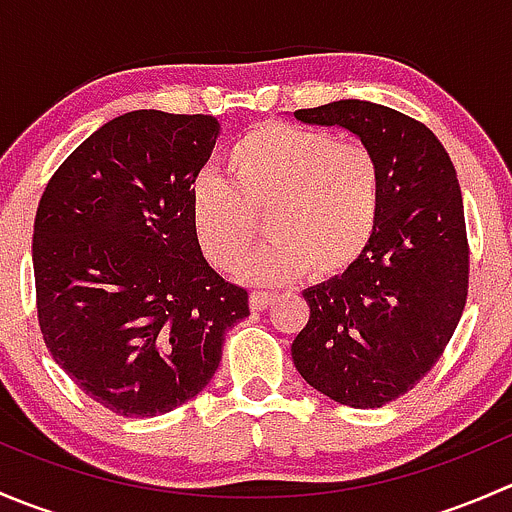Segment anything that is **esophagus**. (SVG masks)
Masks as SVG:
<instances>
[{"label": "esophagus", "mask_w": 512, "mask_h": 512, "mask_svg": "<svg viewBox=\"0 0 512 512\" xmlns=\"http://www.w3.org/2000/svg\"><path fill=\"white\" fill-rule=\"evenodd\" d=\"M272 299H275V294H272V292H252L250 294V307L252 309H265V307H270Z\"/></svg>", "instance_id": "34e87169"}]
</instances>
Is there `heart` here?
Returning <instances> with one entry per match:
<instances>
[{
  "mask_svg": "<svg viewBox=\"0 0 512 512\" xmlns=\"http://www.w3.org/2000/svg\"><path fill=\"white\" fill-rule=\"evenodd\" d=\"M225 173L198 175L190 188L195 240L218 270H235L257 237L270 242L242 267L255 282H287L312 267L349 270L374 240L381 168L359 141L292 123H262L225 153Z\"/></svg>",
  "mask_w": 512,
  "mask_h": 512,
  "instance_id": "b5f03b06",
  "label": "heart"
}]
</instances>
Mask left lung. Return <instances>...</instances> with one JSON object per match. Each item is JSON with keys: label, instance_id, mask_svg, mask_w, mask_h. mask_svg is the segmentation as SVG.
I'll list each match as a JSON object with an SVG mask.
<instances>
[{"label": "left lung", "instance_id": "1", "mask_svg": "<svg viewBox=\"0 0 512 512\" xmlns=\"http://www.w3.org/2000/svg\"><path fill=\"white\" fill-rule=\"evenodd\" d=\"M294 118L347 128L379 160L374 240L342 275L304 289L309 322L292 342L309 386L352 409H379L431 371L466 307L461 185L441 141L394 108L347 98Z\"/></svg>", "mask_w": 512, "mask_h": 512}]
</instances>
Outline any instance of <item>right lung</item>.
I'll use <instances>...</instances> for the list:
<instances>
[{"label": "right lung", "instance_id": "right-lung-1", "mask_svg": "<svg viewBox=\"0 0 512 512\" xmlns=\"http://www.w3.org/2000/svg\"><path fill=\"white\" fill-rule=\"evenodd\" d=\"M215 116L131 111L59 165L34 220L44 344L86 396L118 416H158L208 386L247 289L203 257L190 188L215 148Z\"/></svg>", "mask_w": 512, "mask_h": 512}]
</instances>
